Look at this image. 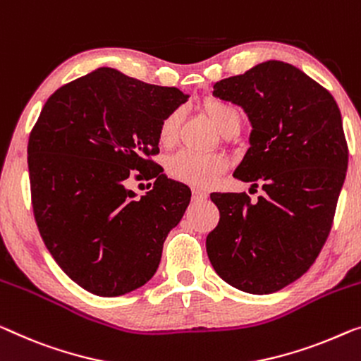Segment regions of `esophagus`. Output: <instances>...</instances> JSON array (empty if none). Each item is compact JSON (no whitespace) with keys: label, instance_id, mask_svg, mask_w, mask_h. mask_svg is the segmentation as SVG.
<instances>
[{"label":"esophagus","instance_id":"34e87169","mask_svg":"<svg viewBox=\"0 0 361 361\" xmlns=\"http://www.w3.org/2000/svg\"><path fill=\"white\" fill-rule=\"evenodd\" d=\"M207 192L206 191H202V190H192V199H195V201H206L207 199Z\"/></svg>","mask_w":361,"mask_h":361}]
</instances>
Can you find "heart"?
I'll use <instances>...</instances> for the list:
<instances>
[{"label":"heart","instance_id":"1","mask_svg":"<svg viewBox=\"0 0 361 361\" xmlns=\"http://www.w3.org/2000/svg\"><path fill=\"white\" fill-rule=\"evenodd\" d=\"M204 110L211 118L220 133H236L241 123L240 110L230 102L220 99H209L204 102ZM181 123V111L173 110L160 121L157 139L162 147H171L178 139ZM227 169L222 155L199 154L195 150H178L166 160V173L171 178L188 183L191 186L206 188L217 180V176Z\"/></svg>","mask_w":361,"mask_h":361}]
</instances>
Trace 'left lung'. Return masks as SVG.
<instances>
[{"instance_id":"left-lung-1","label":"left lung","mask_w":361,"mask_h":361,"mask_svg":"<svg viewBox=\"0 0 361 361\" xmlns=\"http://www.w3.org/2000/svg\"><path fill=\"white\" fill-rule=\"evenodd\" d=\"M214 95L248 115L250 149L233 176L264 192L211 195L220 220L209 261L232 287L274 293L313 266L329 236L348 164L341 110L329 90L276 60L219 80Z\"/></svg>"}]
</instances>
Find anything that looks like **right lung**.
<instances>
[{
  "label": "right lung",
  "mask_w": 361,
  "mask_h": 361,
  "mask_svg": "<svg viewBox=\"0 0 361 361\" xmlns=\"http://www.w3.org/2000/svg\"><path fill=\"white\" fill-rule=\"evenodd\" d=\"M186 99L176 87L99 68L58 89L32 128L37 227L63 272L87 292L125 295L157 271L191 191L162 175L152 157L160 121ZM133 178L155 179L154 188L136 198L127 188Z\"/></svg>",
  "instance_id": "add662e5"
}]
</instances>
